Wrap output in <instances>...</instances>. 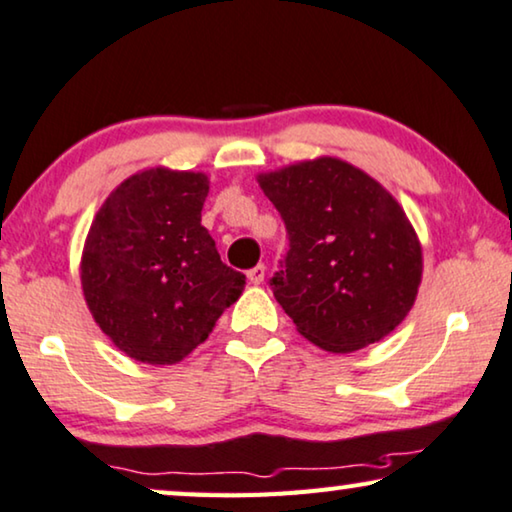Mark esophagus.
I'll return each instance as SVG.
<instances>
[{
	"mask_svg": "<svg viewBox=\"0 0 512 512\" xmlns=\"http://www.w3.org/2000/svg\"><path fill=\"white\" fill-rule=\"evenodd\" d=\"M265 272H268V268H265V265H261L258 263L256 268H251L249 272H247V277H249V281L251 284H263V279H265Z\"/></svg>",
	"mask_w": 512,
	"mask_h": 512,
	"instance_id": "obj_1",
	"label": "esophagus"
}]
</instances>
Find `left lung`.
Returning a JSON list of instances; mask_svg holds the SVG:
<instances>
[{
  "label": "left lung",
  "instance_id": "1",
  "mask_svg": "<svg viewBox=\"0 0 512 512\" xmlns=\"http://www.w3.org/2000/svg\"><path fill=\"white\" fill-rule=\"evenodd\" d=\"M258 184L286 224L291 247L270 286L300 335L332 353L390 335L422 279L420 240L390 191L335 157L263 173Z\"/></svg>",
  "mask_w": 512,
  "mask_h": 512
}]
</instances>
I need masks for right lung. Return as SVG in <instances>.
<instances>
[{
	"instance_id": "1",
	"label": "right lung",
	"mask_w": 512,
	"mask_h": 512,
	"mask_svg": "<svg viewBox=\"0 0 512 512\" xmlns=\"http://www.w3.org/2000/svg\"><path fill=\"white\" fill-rule=\"evenodd\" d=\"M205 173L147 168L124 180L87 233L80 284L94 321L122 353L175 365L240 298L244 274L221 263L201 224Z\"/></svg>"
}]
</instances>
